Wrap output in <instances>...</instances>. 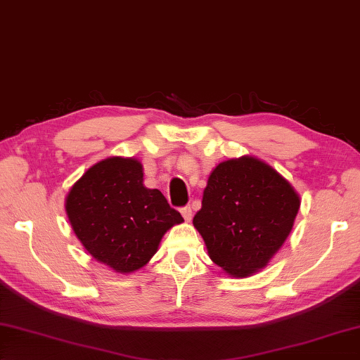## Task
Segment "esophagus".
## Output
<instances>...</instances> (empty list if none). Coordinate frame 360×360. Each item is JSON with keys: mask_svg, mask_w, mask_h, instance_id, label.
<instances>
[{"mask_svg": "<svg viewBox=\"0 0 360 360\" xmlns=\"http://www.w3.org/2000/svg\"><path fill=\"white\" fill-rule=\"evenodd\" d=\"M181 215L182 217H184V220L186 221H190V220H192V207H190V206H186V207H182L181 209Z\"/></svg>", "mask_w": 360, "mask_h": 360, "instance_id": "obj_1", "label": "esophagus"}]
</instances>
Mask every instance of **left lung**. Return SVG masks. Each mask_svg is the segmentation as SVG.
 Returning <instances> with one entry per match:
<instances>
[{"instance_id":"8db88e82","label":"left lung","mask_w":360,"mask_h":360,"mask_svg":"<svg viewBox=\"0 0 360 360\" xmlns=\"http://www.w3.org/2000/svg\"><path fill=\"white\" fill-rule=\"evenodd\" d=\"M300 204L295 187L266 162L228 159L210 173L193 226L214 264L229 276L248 278L284 245Z\"/></svg>"}]
</instances>
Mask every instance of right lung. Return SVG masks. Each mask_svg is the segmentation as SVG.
<instances>
[{"label":"right lung","mask_w":360,"mask_h":360,"mask_svg":"<svg viewBox=\"0 0 360 360\" xmlns=\"http://www.w3.org/2000/svg\"><path fill=\"white\" fill-rule=\"evenodd\" d=\"M65 212L89 255L122 274L150 262L165 232L184 221L158 188L145 187L142 162L122 156L91 165L70 188Z\"/></svg>","instance_id":"right-lung-1"}]
</instances>
